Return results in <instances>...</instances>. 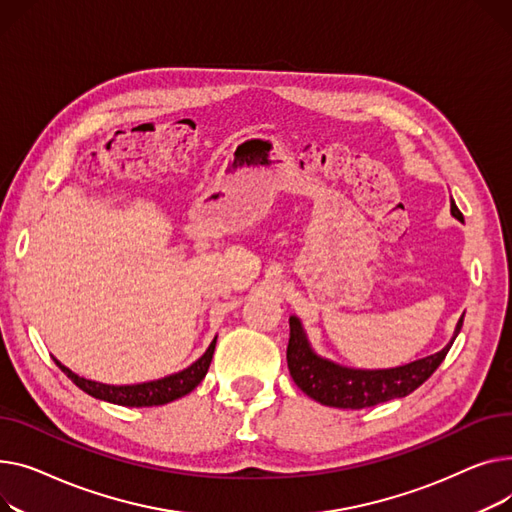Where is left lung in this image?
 Instances as JSON below:
<instances>
[{
    "instance_id": "obj_1",
    "label": "left lung",
    "mask_w": 512,
    "mask_h": 512,
    "mask_svg": "<svg viewBox=\"0 0 512 512\" xmlns=\"http://www.w3.org/2000/svg\"><path fill=\"white\" fill-rule=\"evenodd\" d=\"M453 215L463 221L461 210L453 202ZM465 316V314H463ZM463 316L457 324L455 337L463 326ZM450 341L442 351L417 359L413 364L393 368V370H351L337 366L333 362L318 357L302 330V324L295 316L289 318V345H287V366L293 382L304 393L328 407L339 409H364L378 403L407 397L417 386H422L436 368L444 362V357L453 345Z\"/></svg>"
}]
</instances>
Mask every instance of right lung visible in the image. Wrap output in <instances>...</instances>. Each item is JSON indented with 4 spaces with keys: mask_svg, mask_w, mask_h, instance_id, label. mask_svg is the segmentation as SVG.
I'll list each match as a JSON object with an SVG mask.
<instances>
[{
    "mask_svg": "<svg viewBox=\"0 0 512 512\" xmlns=\"http://www.w3.org/2000/svg\"><path fill=\"white\" fill-rule=\"evenodd\" d=\"M215 345H217V339H213V343L208 345L206 353L198 359V362H194L190 368H186L182 372L171 374L161 380L132 384V386H109V384L86 380V378L76 376L74 372H70L59 362H55V364L80 390H84V393L90 397L109 401L115 405H124V407H153V405L171 403L179 397L192 393V390L202 382V378L208 372L210 359H213V353H215Z\"/></svg>",
    "mask_w": 512,
    "mask_h": 512,
    "instance_id": "1",
    "label": "right lung"
}]
</instances>
